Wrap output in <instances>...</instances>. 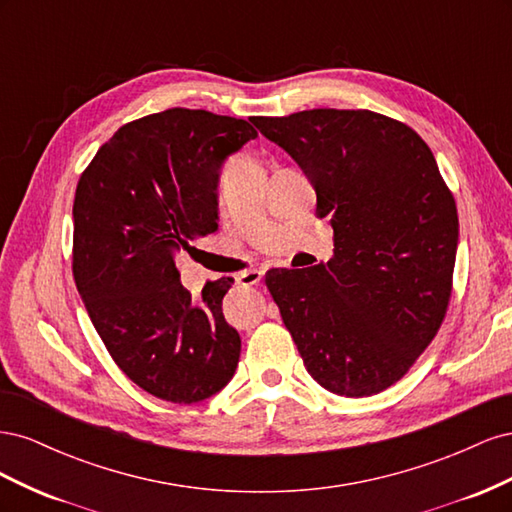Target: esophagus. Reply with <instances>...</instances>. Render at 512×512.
I'll list each match as a JSON object with an SVG mask.
<instances>
[{
	"label": "esophagus",
	"instance_id": "1",
	"mask_svg": "<svg viewBox=\"0 0 512 512\" xmlns=\"http://www.w3.org/2000/svg\"><path fill=\"white\" fill-rule=\"evenodd\" d=\"M262 280V269H250V271H243L237 275V284L239 286H258Z\"/></svg>",
	"mask_w": 512,
	"mask_h": 512
}]
</instances>
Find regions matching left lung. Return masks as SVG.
Instances as JSON below:
<instances>
[{
    "instance_id": "obj_1",
    "label": "left lung",
    "mask_w": 512,
    "mask_h": 512,
    "mask_svg": "<svg viewBox=\"0 0 512 512\" xmlns=\"http://www.w3.org/2000/svg\"><path fill=\"white\" fill-rule=\"evenodd\" d=\"M256 136L245 119L168 108L121 126L76 185L72 273L87 314L123 374L173 404L220 393L239 365L222 314L232 280L196 301L175 252L218 230L222 164Z\"/></svg>"
}]
</instances>
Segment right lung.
<instances>
[{"label": "right lung", "instance_id": "obj_1", "mask_svg": "<svg viewBox=\"0 0 512 512\" xmlns=\"http://www.w3.org/2000/svg\"><path fill=\"white\" fill-rule=\"evenodd\" d=\"M250 121L301 166L333 226L329 262L265 275L307 371L344 397L389 389L436 337L453 290L459 220L436 158L374 111Z\"/></svg>", "mask_w": 512, "mask_h": 512}]
</instances>
